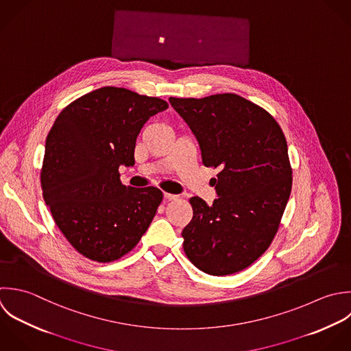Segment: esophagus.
Returning a JSON list of instances; mask_svg holds the SVG:
<instances>
[{"mask_svg":"<svg viewBox=\"0 0 351 351\" xmlns=\"http://www.w3.org/2000/svg\"><path fill=\"white\" fill-rule=\"evenodd\" d=\"M164 198L168 199V201H172V199H178L179 195H175V194H169V193H164Z\"/></svg>","mask_w":351,"mask_h":351,"instance_id":"esophagus-1","label":"esophagus"}]
</instances>
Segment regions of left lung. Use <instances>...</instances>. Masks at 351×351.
<instances>
[{
    "instance_id": "1",
    "label": "left lung",
    "mask_w": 351,
    "mask_h": 351,
    "mask_svg": "<svg viewBox=\"0 0 351 351\" xmlns=\"http://www.w3.org/2000/svg\"><path fill=\"white\" fill-rule=\"evenodd\" d=\"M194 132L205 167L219 169L212 205L190 198L193 219L182 237L202 272H241L271 246L293 187L287 141L275 117L234 93L169 98Z\"/></svg>"
}]
</instances>
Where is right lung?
<instances>
[{
    "label": "right lung",
    "mask_w": 351,
    "mask_h": 351,
    "mask_svg": "<svg viewBox=\"0 0 351 351\" xmlns=\"http://www.w3.org/2000/svg\"><path fill=\"white\" fill-rule=\"evenodd\" d=\"M167 108L158 97L106 86L72 101L51 125L40 169L43 199L62 235L86 258H121L156 216L162 191L125 187L119 168L135 164L141 128Z\"/></svg>",
    "instance_id": "add662e5"
}]
</instances>
